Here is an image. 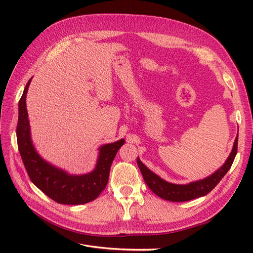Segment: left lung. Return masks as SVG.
<instances>
[{
    "label": "left lung",
    "mask_w": 253,
    "mask_h": 253,
    "mask_svg": "<svg viewBox=\"0 0 253 253\" xmlns=\"http://www.w3.org/2000/svg\"><path fill=\"white\" fill-rule=\"evenodd\" d=\"M239 136V134H237ZM237 136L233 143V148L228 156L225 164L219 169L209 175L208 177L186 183V185H176L169 181H166L158 175L153 173L150 169L145 167L139 157H137V165L142 174V177L147 183L148 187L154 192L157 196L162 197L163 200L169 202H187L194 200L197 197H202L208 194L209 192L216 187L217 183L224 177L226 173L230 169L235 155L237 153Z\"/></svg>",
    "instance_id": "1"
}]
</instances>
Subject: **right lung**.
<instances>
[{
    "mask_svg": "<svg viewBox=\"0 0 253 253\" xmlns=\"http://www.w3.org/2000/svg\"><path fill=\"white\" fill-rule=\"evenodd\" d=\"M30 79L19 101V118L17 126L18 148L23 164L34 185L52 201L62 205L86 204L100 195L108 185L110 169L125 139L106 143L99 148L95 169L86 174L74 175L49 164L35 149L30 134L26 95Z\"/></svg>",
    "mask_w": 253,
    "mask_h": 253,
    "instance_id": "right-lung-1",
    "label": "right lung"
}]
</instances>
